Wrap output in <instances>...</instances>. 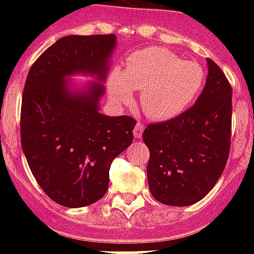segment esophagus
<instances>
[{
	"instance_id": "34e87169",
	"label": "esophagus",
	"mask_w": 254,
	"mask_h": 254,
	"mask_svg": "<svg viewBox=\"0 0 254 254\" xmlns=\"http://www.w3.org/2000/svg\"><path fill=\"white\" fill-rule=\"evenodd\" d=\"M142 133H143V125L142 123L138 120V123L135 124L134 129H133V135H134L135 138H141V137H142Z\"/></svg>"
}]
</instances>
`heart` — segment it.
I'll use <instances>...</instances> for the list:
<instances>
[{
    "label": "heart",
    "instance_id": "b5f03b06",
    "mask_svg": "<svg viewBox=\"0 0 254 254\" xmlns=\"http://www.w3.org/2000/svg\"><path fill=\"white\" fill-rule=\"evenodd\" d=\"M204 79L203 69L192 62H182L162 47L133 53L109 80V95L116 103L127 104L131 91L141 92L145 115L165 121L177 117L192 103Z\"/></svg>",
    "mask_w": 254,
    "mask_h": 254
}]
</instances>
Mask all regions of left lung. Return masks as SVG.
I'll use <instances>...</instances> for the list:
<instances>
[{"label":"left lung","mask_w":254,"mask_h":254,"mask_svg":"<svg viewBox=\"0 0 254 254\" xmlns=\"http://www.w3.org/2000/svg\"><path fill=\"white\" fill-rule=\"evenodd\" d=\"M208 75L196 103L175 119L147 125L151 195L166 205L201 200L224 171L231 149L232 87L221 68L207 59Z\"/></svg>","instance_id":"8db88e82"}]
</instances>
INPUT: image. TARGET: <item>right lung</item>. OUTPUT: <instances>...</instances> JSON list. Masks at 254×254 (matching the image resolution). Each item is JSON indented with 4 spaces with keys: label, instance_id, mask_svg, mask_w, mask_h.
Here are the masks:
<instances>
[{
    "label": "right lung",
    "instance_id": "1",
    "mask_svg": "<svg viewBox=\"0 0 254 254\" xmlns=\"http://www.w3.org/2000/svg\"><path fill=\"white\" fill-rule=\"evenodd\" d=\"M115 34L68 35L31 65L21 107V143L38 185L55 203L79 208L105 195L113 159L133 142L135 121L101 115V83L72 91L75 73L105 80Z\"/></svg>",
    "mask_w": 254,
    "mask_h": 254
}]
</instances>
